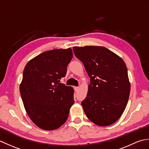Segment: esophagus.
Returning a JSON list of instances; mask_svg holds the SVG:
<instances>
[{
	"mask_svg": "<svg viewBox=\"0 0 149 149\" xmlns=\"http://www.w3.org/2000/svg\"><path fill=\"white\" fill-rule=\"evenodd\" d=\"M74 89H75V91H78L79 89V87H74Z\"/></svg>",
	"mask_w": 149,
	"mask_h": 149,
	"instance_id": "obj_1",
	"label": "esophagus"
}]
</instances>
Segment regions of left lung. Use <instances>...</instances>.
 I'll return each instance as SVG.
<instances>
[{
  "label": "left lung",
  "mask_w": 149,
  "mask_h": 149,
  "mask_svg": "<svg viewBox=\"0 0 149 149\" xmlns=\"http://www.w3.org/2000/svg\"><path fill=\"white\" fill-rule=\"evenodd\" d=\"M90 77L87 95L81 102L88 118L99 126L118 120L130 94L127 66L115 53L102 46L73 47Z\"/></svg>",
  "instance_id": "8db88e82"
}]
</instances>
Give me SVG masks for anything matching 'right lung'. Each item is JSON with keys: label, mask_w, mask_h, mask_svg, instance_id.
<instances>
[{"label": "right lung", "mask_w": 149, "mask_h": 149, "mask_svg": "<svg viewBox=\"0 0 149 149\" xmlns=\"http://www.w3.org/2000/svg\"><path fill=\"white\" fill-rule=\"evenodd\" d=\"M73 57L71 48L48 50L27 63L20 84L26 113L39 128L52 131L68 118L74 88L59 83Z\"/></svg>", "instance_id": "add662e5"}]
</instances>
